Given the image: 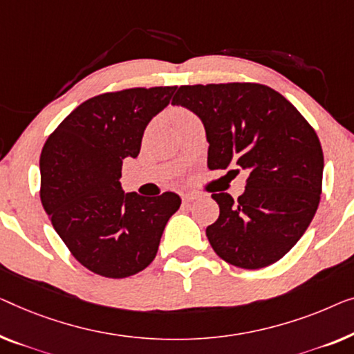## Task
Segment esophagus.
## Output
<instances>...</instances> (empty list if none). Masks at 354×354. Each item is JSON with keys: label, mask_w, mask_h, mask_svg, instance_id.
Segmentation results:
<instances>
[{"label": "esophagus", "mask_w": 354, "mask_h": 354, "mask_svg": "<svg viewBox=\"0 0 354 354\" xmlns=\"http://www.w3.org/2000/svg\"><path fill=\"white\" fill-rule=\"evenodd\" d=\"M194 199H198V194H194V193H185V194H182V201H183V203H193Z\"/></svg>", "instance_id": "obj_1"}]
</instances>
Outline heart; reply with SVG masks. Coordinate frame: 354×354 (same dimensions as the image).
<instances>
[{
  "label": "heart",
  "mask_w": 354,
  "mask_h": 354,
  "mask_svg": "<svg viewBox=\"0 0 354 354\" xmlns=\"http://www.w3.org/2000/svg\"><path fill=\"white\" fill-rule=\"evenodd\" d=\"M180 113H182V115H183V116H188V115H187V113H185V111H180Z\"/></svg>",
  "instance_id": "b5f03b06"
}]
</instances>
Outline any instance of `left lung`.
I'll use <instances>...</instances> for the list:
<instances>
[{
    "instance_id": "1",
    "label": "left lung",
    "mask_w": 354,
    "mask_h": 354,
    "mask_svg": "<svg viewBox=\"0 0 354 354\" xmlns=\"http://www.w3.org/2000/svg\"><path fill=\"white\" fill-rule=\"evenodd\" d=\"M174 105L203 121L207 167L245 172V192L212 193L220 215L206 228L225 262L257 270L278 262L313 220L324 156L313 127L290 102L257 83L180 86Z\"/></svg>"
}]
</instances>
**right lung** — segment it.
<instances>
[{"mask_svg": "<svg viewBox=\"0 0 354 354\" xmlns=\"http://www.w3.org/2000/svg\"><path fill=\"white\" fill-rule=\"evenodd\" d=\"M177 86L105 92L86 100L46 140L41 203L71 255L92 273L127 278L156 257L178 194L140 196L121 188L124 158L140 153L143 131Z\"/></svg>", "mask_w": 354, "mask_h": 354, "instance_id": "obj_1", "label": "right lung"}]
</instances>
